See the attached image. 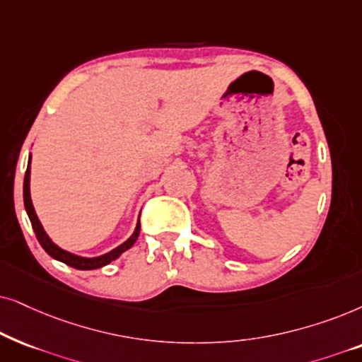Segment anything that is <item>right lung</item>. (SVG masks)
I'll return each mask as SVG.
<instances>
[{
	"mask_svg": "<svg viewBox=\"0 0 362 362\" xmlns=\"http://www.w3.org/2000/svg\"><path fill=\"white\" fill-rule=\"evenodd\" d=\"M30 162H31V157H30ZM30 173H31V168H30V165H28L26 173H24V185H23L24 206H26L28 216H30V220H31L33 230H35L37 242H40L41 247L46 250V253L51 255V257L54 258V259H59V262L69 264V267L76 268V269H95V268L105 267V264H109L110 262H114V259L119 258L120 255L125 252V250H129L134 243L137 242L139 233H141V223H137L136 231H134V235L127 240V242H124L122 245H119L117 248H114L112 252L103 255V257L83 258V257H77V255H72L69 252H66V250L59 248V247H57V245H54V243L51 242L49 237H47V235H46L45 228H42V225L40 223V220H37V216H36L35 206H33L31 195H30Z\"/></svg>",
	"mask_w": 362,
	"mask_h": 362,
	"instance_id": "obj_1",
	"label": "right lung"
}]
</instances>
